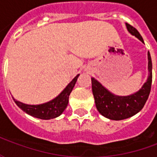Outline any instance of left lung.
Returning <instances> with one entry per match:
<instances>
[{"label":"left lung","mask_w":157,"mask_h":157,"mask_svg":"<svg viewBox=\"0 0 157 157\" xmlns=\"http://www.w3.org/2000/svg\"><path fill=\"white\" fill-rule=\"evenodd\" d=\"M128 31L144 43L138 30L128 23H126ZM149 74L147 82L142 88L133 95L128 97H118L106 90L97 80L92 78V93L95 99L96 107L98 112L104 117L113 120L125 119L140 112L148 99L152 82V63L151 55L148 52Z\"/></svg>","instance_id":"8db88e82"}]
</instances>
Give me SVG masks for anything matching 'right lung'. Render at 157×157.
<instances>
[{
    "instance_id": "obj_1",
    "label": "right lung",
    "mask_w": 157,
    "mask_h": 157,
    "mask_svg": "<svg viewBox=\"0 0 157 157\" xmlns=\"http://www.w3.org/2000/svg\"><path fill=\"white\" fill-rule=\"evenodd\" d=\"M78 76L79 75H76L56 98L44 104L28 105V104H24L22 102L17 101L14 98L13 99L15 101L16 104L29 115L33 116L35 118H41V119H50V118H56L60 115L65 108L67 107L69 102V96L77 81Z\"/></svg>"
}]
</instances>
